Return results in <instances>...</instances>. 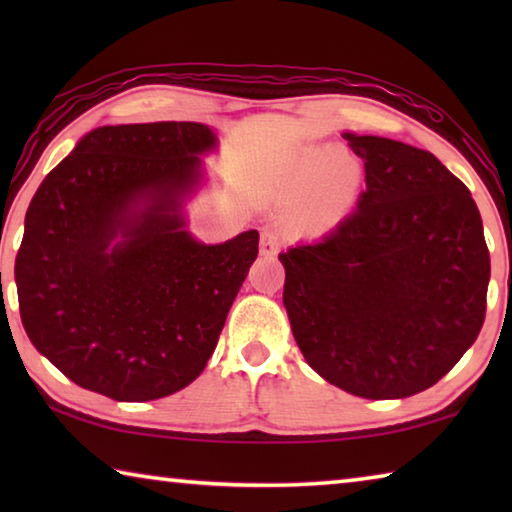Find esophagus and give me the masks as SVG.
<instances>
[{"label": "esophagus", "instance_id": "esophagus-1", "mask_svg": "<svg viewBox=\"0 0 512 512\" xmlns=\"http://www.w3.org/2000/svg\"><path fill=\"white\" fill-rule=\"evenodd\" d=\"M280 248H282L280 232L271 230V228L262 230V244H259V253H262L264 257H275L277 253H280Z\"/></svg>", "mask_w": 512, "mask_h": 512}]
</instances>
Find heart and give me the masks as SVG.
Listing matches in <instances>:
<instances>
[{
    "label": "heart",
    "instance_id": "heart-1",
    "mask_svg": "<svg viewBox=\"0 0 512 512\" xmlns=\"http://www.w3.org/2000/svg\"><path fill=\"white\" fill-rule=\"evenodd\" d=\"M293 185L300 194L316 189L302 219L311 230H325L348 212L359 187V169L334 146H316L300 158Z\"/></svg>",
    "mask_w": 512,
    "mask_h": 512
}]
</instances>
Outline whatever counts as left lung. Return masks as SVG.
I'll list each match as a JSON object with an SVG mask.
<instances>
[{"label":"left lung","instance_id":"1","mask_svg":"<svg viewBox=\"0 0 512 512\" xmlns=\"http://www.w3.org/2000/svg\"><path fill=\"white\" fill-rule=\"evenodd\" d=\"M366 192L314 244L280 255L300 352L329 384L366 400L411 397L476 341L490 282L479 207L436 155L343 133Z\"/></svg>","mask_w":512,"mask_h":512}]
</instances>
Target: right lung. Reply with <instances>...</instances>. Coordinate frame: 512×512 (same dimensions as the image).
Instances as JSON below:
<instances>
[{"instance_id": "1", "label": "right lung", "mask_w": 512, "mask_h": 512, "mask_svg": "<svg viewBox=\"0 0 512 512\" xmlns=\"http://www.w3.org/2000/svg\"><path fill=\"white\" fill-rule=\"evenodd\" d=\"M212 146L194 121L103 126L33 196L15 257L22 325L81 388L158 400L212 357L259 253L257 230L219 246L183 230L180 205Z\"/></svg>"}]
</instances>
